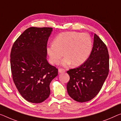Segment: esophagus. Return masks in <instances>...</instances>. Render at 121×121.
Listing matches in <instances>:
<instances>
[{"label": "esophagus", "mask_w": 121, "mask_h": 121, "mask_svg": "<svg viewBox=\"0 0 121 121\" xmlns=\"http://www.w3.org/2000/svg\"><path fill=\"white\" fill-rule=\"evenodd\" d=\"M65 72V70H64V69H58L59 73H64Z\"/></svg>", "instance_id": "obj_1"}]
</instances>
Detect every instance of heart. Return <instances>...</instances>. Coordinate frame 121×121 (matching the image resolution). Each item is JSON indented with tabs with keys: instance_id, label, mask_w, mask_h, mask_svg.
<instances>
[{
	"instance_id": "1",
	"label": "heart",
	"mask_w": 121,
	"mask_h": 121,
	"mask_svg": "<svg viewBox=\"0 0 121 121\" xmlns=\"http://www.w3.org/2000/svg\"><path fill=\"white\" fill-rule=\"evenodd\" d=\"M92 49V39L88 33L68 31L57 35L46 51L52 64H58L64 53L63 65L78 66L86 62Z\"/></svg>"
}]
</instances>
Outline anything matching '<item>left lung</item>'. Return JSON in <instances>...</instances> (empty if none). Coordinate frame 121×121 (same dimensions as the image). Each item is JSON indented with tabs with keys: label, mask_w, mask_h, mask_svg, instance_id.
Returning <instances> with one entry per match:
<instances>
[{
	"label": "left lung",
	"mask_w": 121,
	"mask_h": 121,
	"mask_svg": "<svg viewBox=\"0 0 121 121\" xmlns=\"http://www.w3.org/2000/svg\"><path fill=\"white\" fill-rule=\"evenodd\" d=\"M109 56L107 46L97 35L86 62L67 73L70 80L67 83L68 94L78 102L91 100L98 94L109 73Z\"/></svg>",
	"instance_id": "obj_1"
}]
</instances>
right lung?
Wrapping results in <instances>:
<instances>
[{"mask_svg":"<svg viewBox=\"0 0 121 121\" xmlns=\"http://www.w3.org/2000/svg\"><path fill=\"white\" fill-rule=\"evenodd\" d=\"M51 27H31L17 39L10 55L11 72L22 97L33 103L43 102L50 94V84L58 69L46 59Z\"/></svg>","mask_w":121,"mask_h":121,"instance_id":"obj_1","label":"right lung"}]
</instances>
